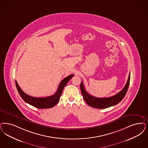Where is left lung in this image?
<instances>
[{
    "instance_id": "obj_1",
    "label": "left lung",
    "mask_w": 148,
    "mask_h": 148,
    "mask_svg": "<svg viewBox=\"0 0 148 148\" xmlns=\"http://www.w3.org/2000/svg\"><path fill=\"white\" fill-rule=\"evenodd\" d=\"M130 73L128 77L127 82L121 91L117 93L115 95L112 97L106 98H98L92 96L86 92L85 88L84 86L83 82H82L80 84V90L82 92V97L85 101L90 106L98 109H104L116 105L119 102H121L122 99L125 96L126 92L130 85Z\"/></svg>"
}]
</instances>
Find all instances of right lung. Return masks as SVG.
Returning a JSON list of instances; mask_svg holds the SVG:
<instances>
[{"mask_svg":"<svg viewBox=\"0 0 148 148\" xmlns=\"http://www.w3.org/2000/svg\"><path fill=\"white\" fill-rule=\"evenodd\" d=\"M73 77L74 74H71L63 79L60 82L56 93L53 95L49 97L41 98L32 97L31 96L27 95L21 90L16 81H15L16 86L18 93L25 102L39 109L51 108L56 105L60 101L64 87L69 81V80Z\"/></svg>","mask_w":148,"mask_h":148,"instance_id":"right-lung-1","label":"right lung"}]
</instances>
